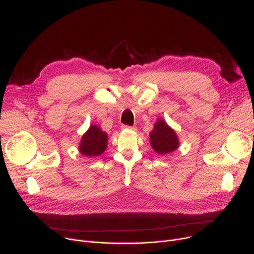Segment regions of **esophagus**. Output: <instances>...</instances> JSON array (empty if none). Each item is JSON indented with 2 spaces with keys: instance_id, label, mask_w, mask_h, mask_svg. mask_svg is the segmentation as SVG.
Instances as JSON below:
<instances>
[{
  "instance_id": "34e87169",
  "label": "esophagus",
  "mask_w": 254,
  "mask_h": 254,
  "mask_svg": "<svg viewBox=\"0 0 254 254\" xmlns=\"http://www.w3.org/2000/svg\"><path fill=\"white\" fill-rule=\"evenodd\" d=\"M125 128H128L131 130H136V127H131V126H124Z\"/></svg>"
}]
</instances>
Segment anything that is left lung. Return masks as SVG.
Returning a JSON list of instances; mask_svg holds the SVG:
<instances>
[{
  "instance_id": "left-lung-1",
  "label": "left lung",
  "mask_w": 254,
  "mask_h": 254,
  "mask_svg": "<svg viewBox=\"0 0 254 254\" xmlns=\"http://www.w3.org/2000/svg\"><path fill=\"white\" fill-rule=\"evenodd\" d=\"M150 143L152 148L159 154H167L178 148V138L163 119H159L150 132Z\"/></svg>"
}]
</instances>
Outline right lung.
<instances>
[{
  "label": "right lung",
  "instance_id": "obj_1",
  "mask_svg": "<svg viewBox=\"0 0 254 254\" xmlns=\"http://www.w3.org/2000/svg\"><path fill=\"white\" fill-rule=\"evenodd\" d=\"M108 137L99 127L91 126L80 142L79 150L85 156H98L102 154L106 147Z\"/></svg>",
  "mask_w": 254,
  "mask_h": 254
}]
</instances>
